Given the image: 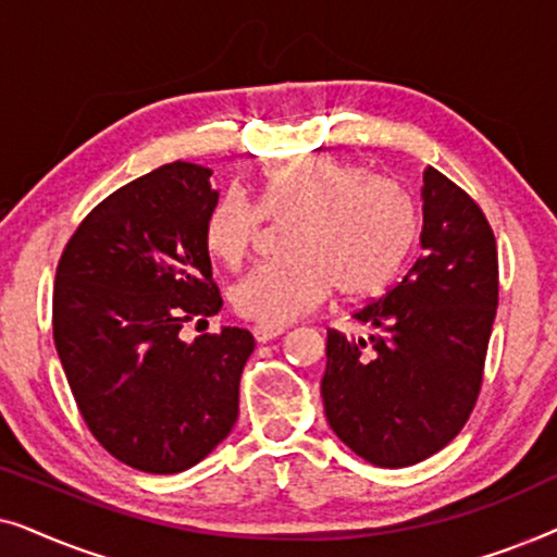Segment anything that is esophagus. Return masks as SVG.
<instances>
[{"mask_svg":"<svg viewBox=\"0 0 557 557\" xmlns=\"http://www.w3.org/2000/svg\"><path fill=\"white\" fill-rule=\"evenodd\" d=\"M278 334H284V330H273V326H253V337H256V342H271V339H276Z\"/></svg>","mask_w":557,"mask_h":557,"instance_id":"1","label":"esophagus"}]
</instances>
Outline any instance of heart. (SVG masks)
<instances>
[{
	"label": "heart",
	"mask_w": 557,
	"mask_h": 557,
	"mask_svg": "<svg viewBox=\"0 0 557 557\" xmlns=\"http://www.w3.org/2000/svg\"><path fill=\"white\" fill-rule=\"evenodd\" d=\"M265 215L296 218L286 243L292 261L250 269L233 284L231 301L243 319L273 330L317 309L332 286L342 296L380 292L416 235L413 202L395 182L330 154L271 164L258 205L240 187L220 195L205 218V246L218 261L238 265Z\"/></svg>",
	"instance_id": "obj_1"
}]
</instances>
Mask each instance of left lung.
Listing matches in <instances>:
<instances>
[{"label":"left lung","instance_id":"1","mask_svg":"<svg viewBox=\"0 0 557 557\" xmlns=\"http://www.w3.org/2000/svg\"><path fill=\"white\" fill-rule=\"evenodd\" d=\"M421 202L416 263L352 314L370 337L326 332V421L383 469L429 459L463 429L497 314V243L482 208L433 166L423 170Z\"/></svg>","mask_w":557,"mask_h":557}]
</instances>
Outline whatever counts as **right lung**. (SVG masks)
Returning <instances> with one entry per match:
<instances>
[{
    "mask_svg": "<svg viewBox=\"0 0 557 557\" xmlns=\"http://www.w3.org/2000/svg\"><path fill=\"white\" fill-rule=\"evenodd\" d=\"M210 174L172 162L116 189L78 225L55 273L52 337L83 421L147 474L195 467L231 433L256 347L240 326L180 337L223 307L205 246Z\"/></svg>",
    "mask_w": 557,
    "mask_h": 557,
    "instance_id": "obj_1",
    "label": "right lung"
}]
</instances>
